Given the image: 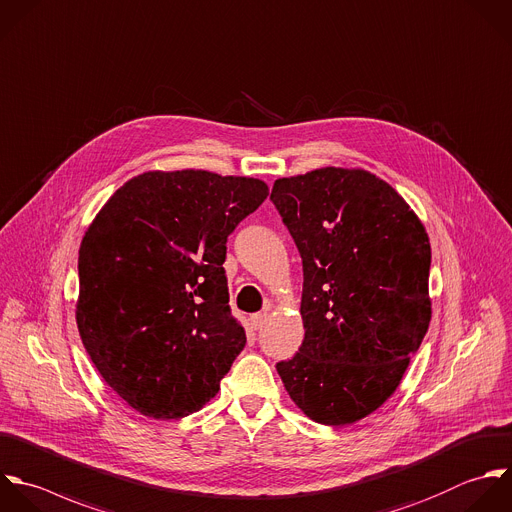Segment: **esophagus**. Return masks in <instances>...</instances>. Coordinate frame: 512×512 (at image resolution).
<instances>
[{
  "instance_id": "obj_1",
  "label": "esophagus",
  "mask_w": 512,
  "mask_h": 512,
  "mask_svg": "<svg viewBox=\"0 0 512 512\" xmlns=\"http://www.w3.org/2000/svg\"><path fill=\"white\" fill-rule=\"evenodd\" d=\"M267 313L263 311V313H255V315H251V327L255 329V331H259V329H263L265 327V323H267Z\"/></svg>"
}]
</instances>
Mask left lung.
<instances>
[{"label": "left lung", "mask_w": 512, "mask_h": 512, "mask_svg": "<svg viewBox=\"0 0 512 512\" xmlns=\"http://www.w3.org/2000/svg\"><path fill=\"white\" fill-rule=\"evenodd\" d=\"M303 261L299 351L277 363L295 405L321 425H351L399 387L431 323V245L383 179L323 167L271 191Z\"/></svg>", "instance_id": "left-lung-1"}]
</instances>
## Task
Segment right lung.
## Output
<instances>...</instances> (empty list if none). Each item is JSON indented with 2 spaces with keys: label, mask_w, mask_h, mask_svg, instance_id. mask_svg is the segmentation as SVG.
Instances as JSON below:
<instances>
[{
  "label": "right lung",
  "mask_w": 512,
  "mask_h": 512,
  "mask_svg": "<svg viewBox=\"0 0 512 512\" xmlns=\"http://www.w3.org/2000/svg\"><path fill=\"white\" fill-rule=\"evenodd\" d=\"M267 195L253 177L149 171L117 189L85 231L77 329L137 413L181 419L217 395L247 343L229 307L227 237Z\"/></svg>",
  "instance_id": "1"
}]
</instances>
